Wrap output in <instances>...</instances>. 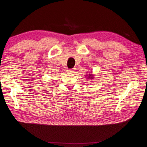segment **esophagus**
<instances>
[{
  "mask_svg": "<svg viewBox=\"0 0 147 147\" xmlns=\"http://www.w3.org/2000/svg\"><path fill=\"white\" fill-rule=\"evenodd\" d=\"M76 68H72V69H69L68 70V72H69V73H74V72L76 71Z\"/></svg>",
  "mask_w": 147,
  "mask_h": 147,
  "instance_id": "34e87169",
  "label": "esophagus"
}]
</instances>
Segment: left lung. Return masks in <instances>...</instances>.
I'll return each mask as SVG.
<instances>
[{
	"mask_svg": "<svg viewBox=\"0 0 147 147\" xmlns=\"http://www.w3.org/2000/svg\"><path fill=\"white\" fill-rule=\"evenodd\" d=\"M93 75H92V74H89V76H88V78H93Z\"/></svg>",
	"mask_w": 147,
	"mask_h": 147,
	"instance_id": "obj_1",
	"label": "left lung"
}]
</instances>
